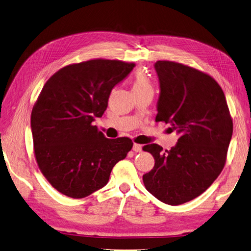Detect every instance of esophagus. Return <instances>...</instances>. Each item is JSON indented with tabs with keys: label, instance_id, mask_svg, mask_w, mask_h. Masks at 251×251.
Returning <instances> with one entry per match:
<instances>
[{
	"label": "esophagus",
	"instance_id": "1",
	"mask_svg": "<svg viewBox=\"0 0 251 251\" xmlns=\"http://www.w3.org/2000/svg\"><path fill=\"white\" fill-rule=\"evenodd\" d=\"M134 151L136 152H139L141 151V150H143V147H141V145H138V144H134L133 145V149H132Z\"/></svg>",
	"mask_w": 251,
	"mask_h": 251
}]
</instances>
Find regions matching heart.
<instances>
[{
  "instance_id": "b5f03b06",
  "label": "heart",
  "mask_w": 251,
  "mask_h": 251,
  "mask_svg": "<svg viewBox=\"0 0 251 251\" xmlns=\"http://www.w3.org/2000/svg\"><path fill=\"white\" fill-rule=\"evenodd\" d=\"M132 90H133V92L152 90L151 81L143 71H137L133 75Z\"/></svg>"
}]
</instances>
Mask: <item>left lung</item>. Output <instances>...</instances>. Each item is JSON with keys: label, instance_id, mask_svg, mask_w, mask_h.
I'll return each instance as SVG.
<instances>
[{"label": "left lung", "instance_id": "1", "mask_svg": "<svg viewBox=\"0 0 251 251\" xmlns=\"http://www.w3.org/2000/svg\"><path fill=\"white\" fill-rule=\"evenodd\" d=\"M160 81L156 122L170 123L178 141L171 150L147 145L155 166L144 174L146 189L163 203L179 205L203 194L223 171L233 120L222 87L189 65L158 60Z\"/></svg>", "mask_w": 251, "mask_h": 251}]
</instances>
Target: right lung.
<instances>
[{
	"mask_svg": "<svg viewBox=\"0 0 251 251\" xmlns=\"http://www.w3.org/2000/svg\"><path fill=\"white\" fill-rule=\"evenodd\" d=\"M134 67L103 58L72 63L43 87L30 116L34 154L43 176L62 195L81 199L101 189L132 149L130 138H106L92 122Z\"/></svg>",
	"mask_w": 251,
	"mask_h": 251,
	"instance_id": "1",
	"label": "right lung"
}]
</instances>
